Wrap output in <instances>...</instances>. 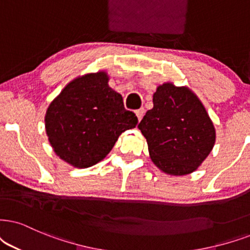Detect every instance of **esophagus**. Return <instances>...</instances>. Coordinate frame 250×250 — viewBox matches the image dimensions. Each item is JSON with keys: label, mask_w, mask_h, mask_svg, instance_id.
<instances>
[{"label": "esophagus", "mask_w": 250, "mask_h": 250, "mask_svg": "<svg viewBox=\"0 0 250 250\" xmlns=\"http://www.w3.org/2000/svg\"><path fill=\"white\" fill-rule=\"evenodd\" d=\"M135 113H136V116H137L138 121H141L142 118H143V115H144L145 110H144V108H140V109H137V110H136Z\"/></svg>", "instance_id": "obj_1"}]
</instances>
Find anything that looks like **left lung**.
Instances as JSON below:
<instances>
[{
    "instance_id": "1",
    "label": "left lung",
    "mask_w": 250,
    "mask_h": 250,
    "mask_svg": "<svg viewBox=\"0 0 250 250\" xmlns=\"http://www.w3.org/2000/svg\"><path fill=\"white\" fill-rule=\"evenodd\" d=\"M158 168L186 175L204 162L216 142V131L201 100L188 87L158 86L153 108L138 125Z\"/></svg>"
}]
</instances>
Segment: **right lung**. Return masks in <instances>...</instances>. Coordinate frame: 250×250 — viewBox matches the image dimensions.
<instances>
[{
    "label": "right lung",
    "instance_id": "right-lung-1",
    "mask_svg": "<svg viewBox=\"0 0 250 250\" xmlns=\"http://www.w3.org/2000/svg\"><path fill=\"white\" fill-rule=\"evenodd\" d=\"M138 119L127 110L122 96L108 86L100 71L70 82L50 104L46 132L55 153L77 168L103 160L119 136L135 128Z\"/></svg>",
    "mask_w": 250,
    "mask_h": 250
}]
</instances>
